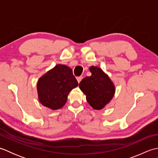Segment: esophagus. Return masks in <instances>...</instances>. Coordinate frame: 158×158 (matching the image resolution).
I'll return each instance as SVG.
<instances>
[{"mask_svg":"<svg viewBox=\"0 0 158 158\" xmlns=\"http://www.w3.org/2000/svg\"><path fill=\"white\" fill-rule=\"evenodd\" d=\"M82 79H83V77H81V76L77 77V81H78V83H79L80 81H81Z\"/></svg>","mask_w":158,"mask_h":158,"instance_id":"esophagus-1","label":"esophagus"}]
</instances>
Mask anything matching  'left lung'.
Wrapping results in <instances>:
<instances>
[{
    "instance_id": "1",
    "label": "left lung",
    "mask_w": 158,
    "mask_h": 158,
    "mask_svg": "<svg viewBox=\"0 0 158 158\" xmlns=\"http://www.w3.org/2000/svg\"><path fill=\"white\" fill-rule=\"evenodd\" d=\"M89 70L92 75L83 78L79 83V88L87 96L90 106L96 110L102 109L112 99L115 87L102 69L91 66Z\"/></svg>"
}]
</instances>
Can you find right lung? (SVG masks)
<instances>
[{
    "instance_id": "add662e5",
    "label": "right lung",
    "mask_w": 158,
    "mask_h": 158,
    "mask_svg": "<svg viewBox=\"0 0 158 158\" xmlns=\"http://www.w3.org/2000/svg\"><path fill=\"white\" fill-rule=\"evenodd\" d=\"M77 86L72 69L66 65H56L39 80V100L49 109H59L65 105L69 92Z\"/></svg>"
}]
</instances>
